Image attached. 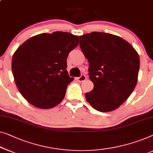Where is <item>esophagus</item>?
Segmentation results:
<instances>
[{"label":"esophagus","mask_w":153,"mask_h":153,"mask_svg":"<svg viewBox=\"0 0 153 153\" xmlns=\"http://www.w3.org/2000/svg\"><path fill=\"white\" fill-rule=\"evenodd\" d=\"M76 79L79 82H83L86 79V76L84 74H82V75H81L80 77H78Z\"/></svg>","instance_id":"esophagus-1"}]
</instances>
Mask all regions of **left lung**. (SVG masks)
I'll return each instance as SVG.
<instances>
[{"instance_id":"obj_1","label":"left lung","mask_w":153,"mask_h":153,"mask_svg":"<svg viewBox=\"0 0 153 153\" xmlns=\"http://www.w3.org/2000/svg\"><path fill=\"white\" fill-rule=\"evenodd\" d=\"M79 39L94 83L92 91L85 93L86 100L98 111H112L135 88L140 64L138 53L124 39L108 33L93 32Z\"/></svg>"}]
</instances>
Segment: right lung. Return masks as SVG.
Returning a JSON list of instances; mask_svg holds the SVG:
<instances>
[{
    "instance_id": "1",
    "label": "right lung",
    "mask_w": 153,
    "mask_h": 153,
    "mask_svg": "<svg viewBox=\"0 0 153 153\" xmlns=\"http://www.w3.org/2000/svg\"><path fill=\"white\" fill-rule=\"evenodd\" d=\"M79 43L78 36L55 32L33 36L18 48L12 70L18 89L29 103L48 109L61 102L74 80L66 70L67 57Z\"/></svg>"
}]
</instances>
